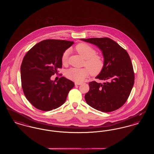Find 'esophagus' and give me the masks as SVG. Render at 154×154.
Listing matches in <instances>:
<instances>
[{
    "label": "esophagus",
    "instance_id": "1",
    "mask_svg": "<svg viewBox=\"0 0 154 154\" xmlns=\"http://www.w3.org/2000/svg\"><path fill=\"white\" fill-rule=\"evenodd\" d=\"M74 84H75V85H80L81 84V82H75Z\"/></svg>",
    "mask_w": 154,
    "mask_h": 154
}]
</instances>
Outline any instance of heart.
Listing matches in <instances>:
<instances>
[{"label": "heart", "instance_id": "b5f03b06", "mask_svg": "<svg viewBox=\"0 0 154 154\" xmlns=\"http://www.w3.org/2000/svg\"><path fill=\"white\" fill-rule=\"evenodd\" d=\"M75 50L85 59L84 65L87 69L70 68L66 71V76L67 79L80 82L88 76L89 73L92 75L96 76L102 72L104 66V59L101 56L96 54V51L92 47L86 43H80L75 46ZM69 52V50H66L62 55L61 61L63 65L67 62Z\"/></svg>", "mask_w": 154, "mask_h": 154}]
</instances>
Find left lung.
<instances>
[{"instance_id":"1","label":"left lung","mask_w":154,"mask_h":154,"mask_svg":"<svg viewBox=\"0 0 154 154\" xmlns=\"http://www.w3.org/2000/svg\"><path fill=\"white\" fill-rule=\"evenodd\" d=\"M95 44L102 51L104 66L96 79L105 80L103 84L93 81L85 95L91 107L102 112H111L122 107L128 100L134 82V73L127 51L108 37L81 39Z\"/></svg>"}]
</instances>
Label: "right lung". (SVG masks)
I'll list each match as a JSON object with an SVG mask.
<instances>
[{"label": "right lung", "instance_id": "right-lung-1", "mask_svg": "<svg viewBox=\"0 0 154 154\" xmlns=\"http://www.w3.org/2000/svg\"><path fill=\"white\" fill-rule=\"evenodd\" d=\"M73 42L47 39L39 42L26 52L21 66V85L27 100L35 108L51 111L66 101L74 84L64 77L58 81L51 77L61 69V57Z\"/></svg>", "mask_w": 154, "mask_h": 154}]
</instances>
